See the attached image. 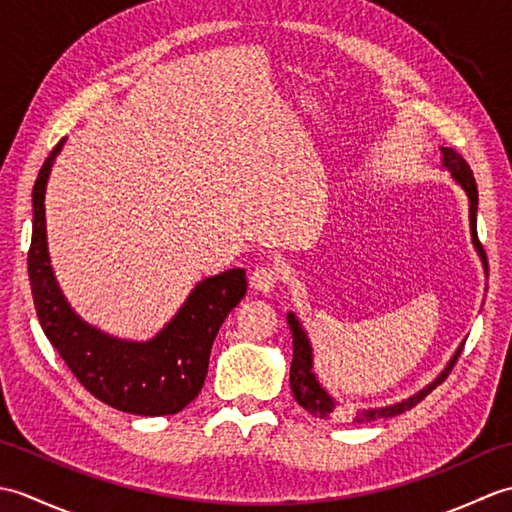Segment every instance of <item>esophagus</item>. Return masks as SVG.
<instances>
[{
  "label": "esophagus",
  "instance_id": "esophagus-1",
  "mask_svg": "<svg viewBox=\"0 0 512 512\" xmlns=\"http://www.w3.org/2000/svg\"><path fill=\"white\" fill-rule=\"evenodd\" d=\"M248 281H250V288L257 292H264L266 295V292H270L277 286L279 275L273 266H257L253 273H250Z\"/></svg>",
  "mask_w": 512,
  "mask_h": 512
}]
</instances>
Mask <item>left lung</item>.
I'll return each mask as SVG.
<instances>
[{
    "mask_svg": "<svg viewBox=\"0 0 512 512\" xmlns=\"http://www.w3.org/2000/svg\"><path fill=\"white\" fill-rule=\"evenodd\" d=\"M442 151V167L451 171V178L460 184L464 189V193L469 195V220H471V239H473V246L477 248V253H480L482 262H484V273L488 275V264H486V255L482 250L480 239H477V184L473 178V171L471 167L466 165V160L458 154L455 149L449 147H440ZM288 325H290V332H292V365H290V389H292V396L299 402V405L306 409L308 413H312L314 418H321V420H336L343 416V409L339 407V402H336L328 391H325L319 383L317 374H314V365H312V345L306 330L301 328L299 319L295 314L288 312ZM462 347L464 343L458 347V352L453 354V358L449 361V365L444 367V372L429 383L424 389H420L418 394H413L411 398L402 400V402H394V405H387V407H378V409H361L354 413V422H372L376 418H394L398 413L407 411L411 407H416L418 402L429 396L433 389H436L440 383H444V378L451 374L453 365L458 363V358L462 354Z\"/></svg>",
    "mask_w": 512,
    "mask_h": 512,
    "instance_id": "left-lung-1",
    "label": "left lung"
}]
</instances>
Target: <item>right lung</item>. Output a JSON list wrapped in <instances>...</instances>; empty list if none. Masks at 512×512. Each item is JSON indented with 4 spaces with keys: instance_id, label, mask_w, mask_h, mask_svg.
Here are the masks:
<instances>
[{
    "instance_id": "1",
    "label": "right lung",
    "mask_w": 512,
    "mask_h": 512,
    "mask_svg": "<svg viewBox=\"0 0 512 512\" xmlns=\"http://www.w3.org/2000/svg\"><path fill=\"white\" fill-rule=\"evenodd\" d=\"M65 140L50 151L32 189L28 277L35 310L54 350L76 380L105 405L134 416H171L200 394L217 330L246 295V270L202 279L165 328L145 343L96 330L65 301L46 239V184Z\"/></svg>"
}]
</instances>
